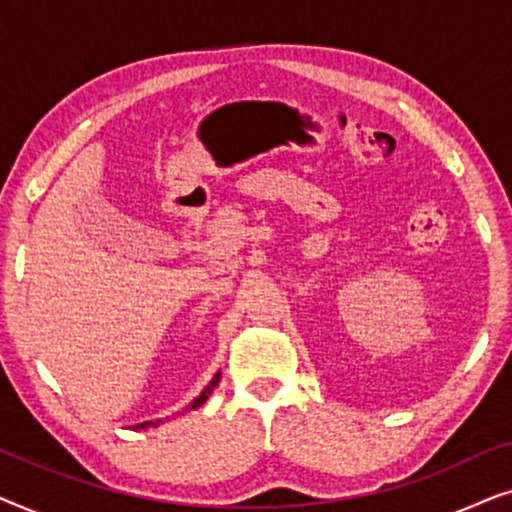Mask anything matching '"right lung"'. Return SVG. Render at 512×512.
Instances as JSON below:
<instances>
[{"label": "right lung", "mask_w": 512, "mask_h": 512, "mask_svg": "<svg viewBox=\"0 0 512 512\" xmlns=\"http://www.w3.org/2000/svg\"><path fill=\"white\" fill-rule=\"evenodd\" d=\"M219 380H221V370H219V373H216V375L212 377V382H209V384H207V387H205V389H202V394H200L198 398H195V401H193L191 405H188V408H191V410H195V408H200V405H202V403H205L209 396H212V391H214V387H216V384H219ZM160 422H163V419H158V422H142V424L132 426V429H149V426H158Z\"/></svg>", "instance_id": "add662e5"}]
</instances>
